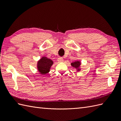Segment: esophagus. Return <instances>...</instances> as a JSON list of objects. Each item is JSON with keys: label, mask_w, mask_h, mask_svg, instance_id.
<instances>
[{"label": "esophagus", "mask_w": 121, "mask_h": 121, "mask_svg": "<svg viewBox=\"0 0 121 121\" xmlns=\"http://www.w3.org/2000/svg\"><path fill=\"white\" fill-rule=\"evenodd\" d=\"M58 61L59 62H62L63 61V59L62 57H59L58 59Z\"/></svg>", "instance_id": "esophagus-1"}]
</instances>
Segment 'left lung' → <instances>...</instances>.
<instances>
[{"mask_svg":"<svg viewBox=\"0 0 121 121\" xmlns=\"http://www.w3.org/2000/svg\"><path fill=\"white\" fill-rule=\"evenodd\" d=\"M81 65V62L79 61H76L75 62H73L72 63H71V65L73 67H75V69H77V70L79 71L80 70V69H79V67Z\"/></svg>","mask_w":121,"mask_h":121,"instance_id":"left-lung-1","label":"left lung"}]
</instances>
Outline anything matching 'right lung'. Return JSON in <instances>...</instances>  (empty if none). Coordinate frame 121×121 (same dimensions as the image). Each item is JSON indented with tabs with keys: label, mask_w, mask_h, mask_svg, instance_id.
<instances>
[{
	"label": "right lung",
	"mask_w": 121,
	"mask_h": 121,
	"mask_svg": "<svg viewBox=\"0 0 121 121\" xmlns=\"http://www.w3.org/2000/svg\"><path fill=\"white\" fill-rule=\"evenodd\" d=\"M53 61L45 57L41 58L37 63V69L42 75H45L49 72Z\"/></svg>",
	"instance_id": "obj_1"
}]
</instances>
